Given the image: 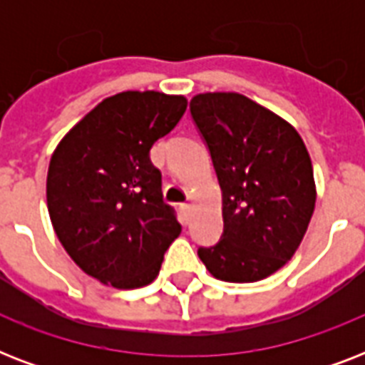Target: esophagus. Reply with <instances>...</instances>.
Masks as SVG:
<instances>
[{
  "mask_svg": "<svg viewBox=\"0 0 365 365\" xmlns=\"http://www.w3.org/2000/svg\"><path fill=\"white\" fill-rule=\"evenodd\" d=\"M189 210H191V205L189 202H182L180 205V212H182V217L187 222V217H189Z\"/></svg>",
  "mask_w": 365,
  "mask_h": 365,
  "instance_id": "esophagus-1",
  "label": "esophagus"
}]
</instances>
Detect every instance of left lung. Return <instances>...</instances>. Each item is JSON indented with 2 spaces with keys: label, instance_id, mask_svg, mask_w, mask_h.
Wrapping results in <instances>:
<instances>
[{
  "label": "left lung",
  "instance_id": "obj_1",
  "mask_svg": "<svg viewBox=\"0 0 365 365\" xmlns=\"http://www.w3.org/2000/svg\"><path fill=\"white\" fill-rule=\"evenodd\" d=\"M223 197V233L200 246L206 269L225 282H255L292 259L311 222L317 189L294 126L237 93L199 94L189 104Z\"/></svg>",
  "mask_w": 365,
  "mask_h": 365
}]
</instances>
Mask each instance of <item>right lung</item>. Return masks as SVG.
I'll list each match as a JSON object with an SVG mask.
<instances>
[{
    "mask_svg": "<svg viewBox=\"0 0 365 365\" xmlns=\"http://www.w3.org/2000/svg\"><path fill=\"white\" fill-rule=\"evenodd\" d=\"M185 110L183 96L126 91L100 102L54 149L47 174L54 233L100 282L123 289L153 282L182 231L149 151Z\"/></svg>",
    "mask_w": 365,
    "mask_h": 365,
    "instance_id": "obj_1",
    "label": "right lung"
}]
</instances>
